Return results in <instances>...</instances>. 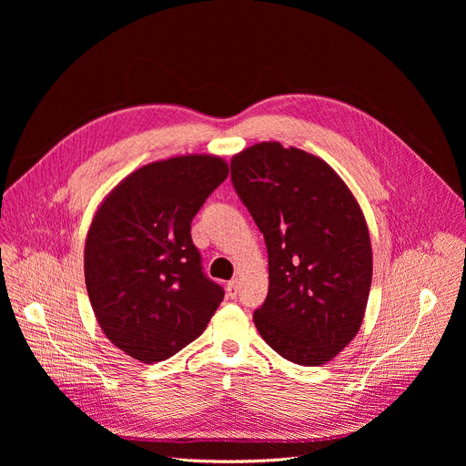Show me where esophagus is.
<instances>
[{"instance_id":"34e87169","label":"esophagus","mask_w":466,"mask_h":466,"mask_svg":"<svg viewBox=\"0 0 466 466\" xmlns=\"http://www.w3.org/2000/svg\"><path fill=\"white\" fill-rule=\"evenodd\" d=\"M227 297L232 299V300L238 297V282H236V280H232V282L227 284Z\"/></svg>"}]
</instances>
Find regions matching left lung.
<instances>
[{"mask_svg":"<svg viewBox=\"0 0 466 466\" xmlns=\"http://www.w3.org/2000/svg\"><path fill=\"white\" fill-rule=\"evenodd\" d=\"M230 169L268 245L259 336L291 363L324 365L358 336L367 309L372 247L358 198L322 158L279 142L239 151Z\"/></svg>","mask_w":466,"mask_h":466,"instance_id":"8db88e82","label":"left lung"}]
</instances>
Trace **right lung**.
Returning <instances> with one entry per match:
<instances>
[{"label": "right lung", "mask_w": 466, "mask_h": 466, "mask_svg": "<svg viewBox=\"0 0 466 466\" xmlns=\"http://www.w3.org/2000/svg\"><path fill=\"white\" fill-rule=\"evenodd\" d=\"M216 155H178L127 175L97 207L85 282L106 339L142 363L171 358L207 329L225 291L208 280L191 219L227 178Z\"/></svg>", "instance_id": "add662e5"}]
</instances>
